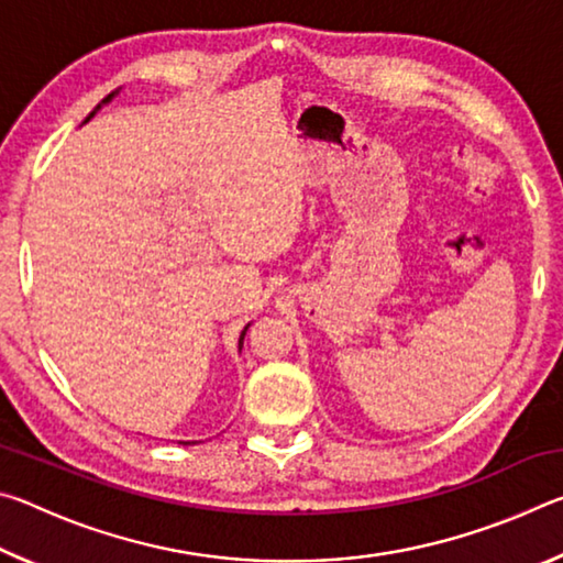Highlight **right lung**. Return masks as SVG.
Segmentation results:
<instances>
[{
    "label": "right lung",
    "mask_w": 563,
    "mask_h": 563,
    "mask_svg": "<svg viewBox=\"0 0 563 563\" xmlns=\"http://www.w3.org/2000/svg\"><path fill=\"white\" fill-rule=\"evenodd\" d=\"M113 93H117V91H113ZM113 93H109V97H107V99H103V103H107V101H111V99H113ZM91 117H93V113H89V119H91ZM89 119H87V121H89ZM245 330H247V328H245ZM245 330L241 332V340H238V345H241V347H243V338H245ZM180 444H194V442H180Z\"/></svg>",
    "instance_id": "obj_1"
}]
</instances>
